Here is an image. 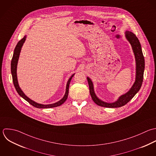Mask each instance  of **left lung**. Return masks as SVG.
I'll use <instances>...</instances> for the list:
<instances>
[{"label":"left lung","instance_id":"obj_1","mask_svg":"<svg viewBox=\"0 0 156 156\" xmlns=\"http://www.w3.org/2000/svg\"><path fill=\"white\" fill-rule=\"evenodd\" d=\"M126 37L127 39L131 43L133 51L135 55L136 61V81L130 89V90L126 94L122 95L119 99L112 103H108L99 100L95 95L94 92L93 84L92 81L89 78H87V81L89 86V92L93 101L98 106L105 107V108H119L125 106L139 92L140 90L144 80V73L145 70V59L142 53L140 43L137 38V37L131 31H126Z\"/></svg>","mask_w":156,"mask_h":156}]
</instances>
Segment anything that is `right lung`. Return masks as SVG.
Returning a JSON list of instances; mask_svg holds the SVG:
<instances>
[{"label": "right lung", "instance_id": "obj_1", "mask_svg": "<svg viewBox=\"0 0 156 156\" xmlns=\"http://www.w3.org/2000/svg\"><path fill=\"white\" fill-rule=\"evenodd\" d=\"M26 38V36H25L22 39H20L17 44L16 45L15 48H14V53H13V56L11 59V74H12V81H13V84L14 86L15 87V89L16 90V91L17 92V93L19 94V95L22 97L23 99H25L26 101H27L30 105H31L32 106H33L35 108H55L57 106H61L62 104H63L66 100H67V97H68V94H69V84L70 83V81L72 80V78L74 74L72 75L71 76V77L69 78L67 84V86H66V92L65 94L64 97L59 101H58L57 103H55L54 104H51V105H41V104H39L37 103L34 101H33V100H30L29 98H28L23 93V92L21 90V89H20L19 84H18V82H17V74H16V69H17V61H18V59H19V54H20V51L22 48V46L23 45V44L25 42Z\"/></svg>", "mask_w": 156, "mask_h": 156}]
</instances>
